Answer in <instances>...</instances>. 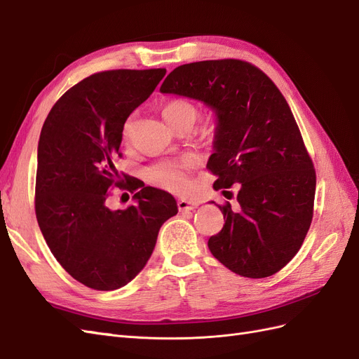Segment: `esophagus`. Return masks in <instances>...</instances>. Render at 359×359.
<instances>
[{"label": "esophagus", "mask_w": 359, "mask_h": 359, "mask_svg": "<svg viewBox=\"0 0 359 359\" xmlns=\"http://www.w3.org/2000/svg\"><path fill=\"white\" fill-rule=\"evenodd\" d=\"M194 208H198V203L196 202H190L186 199H180L178 201V210L181 212H187V211H193Z\"/></svg>", "instance_id": "34e87169"}]
</instances>
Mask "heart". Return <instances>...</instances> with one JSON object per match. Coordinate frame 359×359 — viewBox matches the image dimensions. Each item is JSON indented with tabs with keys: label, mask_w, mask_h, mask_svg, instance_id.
<instances>
[{
	"label": "heart",
	"mask_w": 359,
	"mask_h": 359,
	"mask_svg": "<svg viewBox=\"0 0 359 359\" xmlns=\"http://www.w3.org/2000/svg\"><path fill=\"white\" fill-rule=\"evenodd\" d=\"M163 118L173 128L181 123H194L199 115L198 106L187 99H173L163 106ZM133 133V118L128 116L123 126V140L128 142ZM193 161L190 158L161 160L145 169V178L153 186L172 193H184L190 187L189 169Z\"/></svg>",
	"instance_id": "1"
}]
</instances>
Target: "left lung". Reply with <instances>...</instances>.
Instances as JSON below:
<instances>
[{
	"mask_svg": "<svg viewBox=\"0 0 359 359\" xmlns=\"http://www.w3.org/2000/svg\"><path fill=\"white\" fill-rule=\"evenodd\" d=\"M160 91L215 112L206 168L217 177L215 190L240 187V211L219 205L226 222L208 240L212 256L243 277L278 273L310 229L316 191L313 161L283 94L262 70L232 58L182 64Z\"/></svg>",
	"mask_w": 359,
	"mask_h": 359,
	"instance_id": "left-lung-1",
	"label": "left lung"
}]
</instances>
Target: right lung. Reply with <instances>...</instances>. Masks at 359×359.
Here are the masks:
<instances>
[{
	"label": "right lung",
	"instance_id": "obj_1",
	"mask_svg": "<svg viewBox=\"0 0 359 359\" xmlns=\"http://www.w3.org/2000/svg\"><path fill=\"white\" fill-rule=\"evenodd\" d=\"M166 69L94 73L62 94L41 127L36 215L52 255L79 283L115 290L147 265L161 224L178 212L172 194L119 173L128 115L153 94ZM126 181L124 182L123 180ZM134 193L126 210L105 205L109 189Z\"/></svg>",
	"mask_w": 359,
	"mask_h": 359
}]
</instances>
